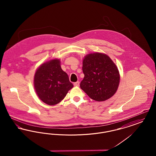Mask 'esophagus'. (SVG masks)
I'll return each instance as SVG.
<instances>
[{
  "instance_id": "34e87169",
  "label": "esophagus",
  "mask_w": 156,
  "mask_h": 156,
  "mask_svg": "<svg viewBox=\"0 0 156 156\" xmlns=\"http://www.w3.org/2000/svg\"><path fill=\"white\" fill-rule=\"evenodd\" d=\"M74 87H79V86H80V82H75L74 83Z\"/></svg>"
}]
</instances>
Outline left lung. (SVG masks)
I'll list each match as a JSON object with an SVG mask.
<instances>
[{"instance_id":"left-lung-1","label":"left lung","mask_w":156,"mask_h":156,"mask_svg":"<svg viewBox=\"0 0 156 156\" xmlns=\"http://www.w3.org/2000/svg\"><path fill=\"white\" fill-rule=\"evenodd\" d=\"M82 71L84 78L80 87L92 99L102 102L116 92L119 69L108 55L98 52L86 55L82 60Z\"/></svg>"}]
</instances>
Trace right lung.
Returning a JSON list of instances; mask_svg holds the SVG:
<instances>
[{"instance_id": "add662e5", "label": "right lung", "mask_w": 156, "mask_h": 156, "mask_svg": "<svg viewBox=\"0 0 156 156\" xmlns=\"http://www.w3.org/2000/svg\"><path fill=\"white\" fill-rule=\"evenodd\" d=\"M59 59L49 60L38 67L34 76V88L39 99L48 105L62 101L73 88Z\"/></svg>"}]
</instances>
